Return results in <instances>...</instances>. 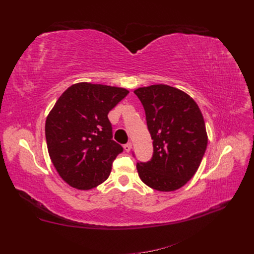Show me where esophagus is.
Instances as JSON below:
<instances>
[{
    "mask_svg": "<svg viewBox=\"0 0 254 254\" xmlns=\"http://www.w3.org/2000/svg\"><path fill=\"white\" fill-rule=\"evenodd\" d=\"M131 148H132V144L130 143V142L124 145V149H125V151H127V152L130 151V149H131Z\"/></svg>",
    "mask_w": 254,
    "mask_h": 254,
    "instance_id": "34e87169",
    "label": "esophagus"
}]
</instances>
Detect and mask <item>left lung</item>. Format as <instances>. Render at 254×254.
<instances>
[{"label": "left lung", "mask_w": 254, "mask_h": 254, "mask_svg": "<svg viewBox=\"0 0 254 254\" xmlns=\"http://www.w3.org/2000/svg\"><path fill=\"white\" fill-rule=\"evenodd\" d=\"M134 94L143 105L153 141L151 159L136 163L140 178L160 191L178 190L195 175L204 156L207 135L202 113L190 96L166 84L139 88Z\"/></svg>", "instance_id": "left-lung-1"}]
</instances>
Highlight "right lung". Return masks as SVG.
I'll list each match as a JSON object with an SVG mask.
<instances>
[{
	"label": "right lung",
	"instance_id": "obj_1",
	"mask_svg": "<svg viewBox=\"0 0 254 254\" xmlns=\"http://www.w3.org/2000/svg\"><path fill=\"white\" fill-rule=\"evenodd\" d=\"M129 91L79 82L58 98L45 122V139L59 176L78 190L96 188L108 178L123 147L112 140L108 113Z\"/></svg>",
	"mask_w": 254,
	"mask_h": 254
}]
</instances>
